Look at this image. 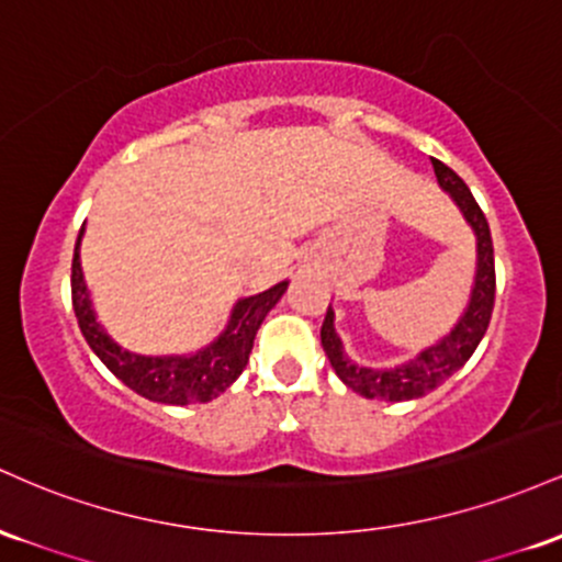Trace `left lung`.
Segmentation results:
<instances>
[{"label":"left lung","instance_id":"left-lung-1","mask_svg":"<svg viewBox=\"0 0 562 562\" xmlns=\"http://www.w3.org/2000/svg\"><path fill=\"white\" fill-rule=\"evenodd\" d=\"M432 169L440 188L451 193V199L457 201L459 210L468 217V223L472 225V231H475L477 236L475 289H472L468 311L459 318V324L453 326L449 337H443L438 345L419 352L414 361L395 366V369H366V366L352 363L342 352V342H339L337 331H334V313L329 307V311H326L324 326H321V345H324L326 358H329L331 369L337 371L339 380L348 384L350 390H356L358 395H363V398L395 403L414 401L432 393L435 387H440V384L449 380L453 371H459L470 361V356L475 352L477 345H481L485 329H488L491 313H494L496 268L488 220H485L477 201L472 199L470 188L464 186V180L459 178L451 167L432 159Z\"/></svg>","mask_w":562,"mask_h":562}]
</instances>
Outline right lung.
I'll return each instance as SVG.
<instances>
[{
  "instance_id": "1",
  "label": "right lung",
  "mask_w": 562,
  "mask_h": 562,
  "mask_svg": "<svg viewBox=\"0 0 562 562\" xmlns=\"http://www.w3.org/2000/svg\"><path fill=\"white\" fill-rule=\"evenodd\" d=\"M79 241L81 233L77 238V249H74L71 262V302L87 345H90L94 356L109 366L113 374L127 384L130 390H135L143 398L169 403V406L210 403L220 393H225L238 380V374L247 369L251 345H255L257 329H260L265 315L270 313V307L286 292V281H281L273 289H268V292L238 302L233 307L228 329L220 334L217 342H212L206 350H199L196 356H135V352L119 348L109 334L100 329L98 318H94L90 292H87L85 276H81Z\"/></svg>"
}]
</instances>
